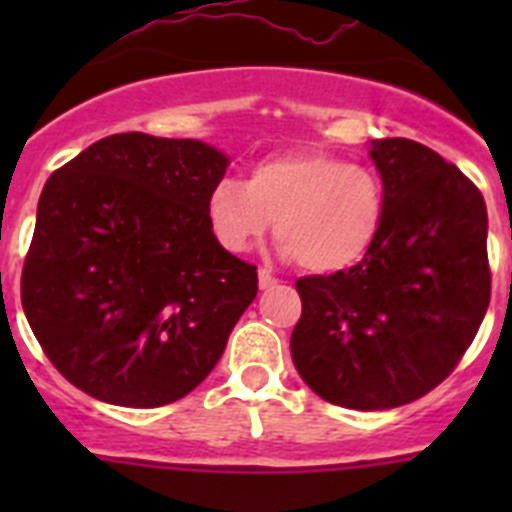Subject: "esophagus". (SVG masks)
<instances>
[{
  "mask_svg": "<svg viewBox=\"0 0 512 512\" xmlns=\"http://www.w3.org/2000/svg\"><path fill=\"white\" fill-rule=\"evenodd\" d=\"M274 284H277V277H274L269 269H259V287L261 289H271Z\"/></svg>",
  "mask_w": 512,
  "mask_h": 512,
  "instance_id": "34e87169",
  "label": "esophagus"
}]
</instances>
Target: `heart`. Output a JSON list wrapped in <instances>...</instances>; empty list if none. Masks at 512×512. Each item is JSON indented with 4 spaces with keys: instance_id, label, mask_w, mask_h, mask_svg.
I'll return each mask as SVG.
<instances>
[{
    "instance_id": "b5f03b06",
    "label": "heart",
    "mask_w": 512,
    "mask_h": 512,
    "mask_svg": "<svg viewBox=\"0 0 512 512\" xmlns=\"http://www.w3.org/2000/svg\"><path fill=\"white\" fill-rule=\"evenodd\" d=\"M384 205L372 166L307 148L261 158L246 182L220 179L207 197V220L225 251H248L274 225L282 256L315 274H338L372 251Z\"/></svg>"
}]
</instances>
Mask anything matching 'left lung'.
I'll list each match as a JSON object with an SVG mask.
<instances>
[{"label":"left lung","mask_w":512,"mask_h":512,"mask_svg":"<svg viewBox=\"0 0 512 512\" xmlns=\"http://www.w3.org/2000/svg\"><path fill=\"white\" fill-rule=\"evenodd\" d=\"M384 184L372 251L330 277L297 279L292 361L325 402L408 405L454 372L490 305L482 192L408 138L369 143Z\"/></svg>","instance_id":"left-lung-1"}]
</instances>
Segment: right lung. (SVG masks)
<instances>
[{"mask_svg":"<svg viewBox=\"0 0 512 512\" xmlns=\"http://www.w3.org/2000/svg\"><path fill=\"white\" fill-rule=\"evenodd\" d=\"M228 156L202 140L120 133L45 182L22 310L58 372L122 408H161L215 369L259 292L212 235Z\"/></svg>","mask_w":512,"mask_h":512,"instance_id":"obj_1","label":"right lung"}]
</instances>
